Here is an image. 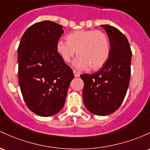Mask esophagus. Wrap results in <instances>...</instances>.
<instances>
[{
	"mask_svg": "<svg viewBox=\"0 0 150 150\" xmlns=\"http://www.w3.org/2000/svg\"><path fill=\"white\" fill-rule=\"evenodd\" d=\"M73 73H74V75H75V78H78V77H80V72L76 71V70H73Z\"/></svg>",
	"mask_w": 150,
	"mask_h": 150,
	"instance_id": "obj_1",
	"label": "esophagus"
}]
</instances>
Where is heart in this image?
Instances as JSON below:
<instances>
[{"label":"heart","mask_w":150,"mask_h":150,"mask_svg":"<svg viewBox=\"0 0 150 150\" xmlns=\"http://www.w3.org/2000/svg\"><path fill=\"white\" fill-rule=\"evenodd\" d=\"M67 41L60 40L56 50L64 62H70L76 54L74 65L80 70H96L101 68L110 55V45L108 35L97 30H79L67 36Z\"/></svg>","instance_id":"b5f03b06"}]
</instances>
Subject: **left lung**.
I'll return each mask as SVG.
<instances>
[{"label":"left lung","instance_id":"8db88e82","mask_svg":"<svg viewBox=\"0 0 150 150\" xmlns=\"http://www.w3.org/2000/svg\"><path fill=\"white\" fill-rule=\"evenodd\" d=\"M101 27L109 38V57L98 72L80 77L86 108L94 115L105 116L116 111L125 99L130 79L132 51L127 38L117 28L110 25Z\"/></svg>","mask_w":150,"mask_h":150}]
</instances>
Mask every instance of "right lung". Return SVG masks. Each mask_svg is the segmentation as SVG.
Listing matches in <instances>:
<instances>
[{"instance_id":"1","label":"right lung","mask_w":150,"mask_h":150,"mask_svg":"<svg viewBox=\"0 0 150 150\" xmlns=\"http://www.w3.org/2000/svg\"><path fill=\"white\" fill-rule=\"evenodd\" d=\"M62 25L50 21L36 23L21 38L18 49V81L30 110L50 117L63 108L74 74L57 53Z\"/></svg>"}]
</instances>
